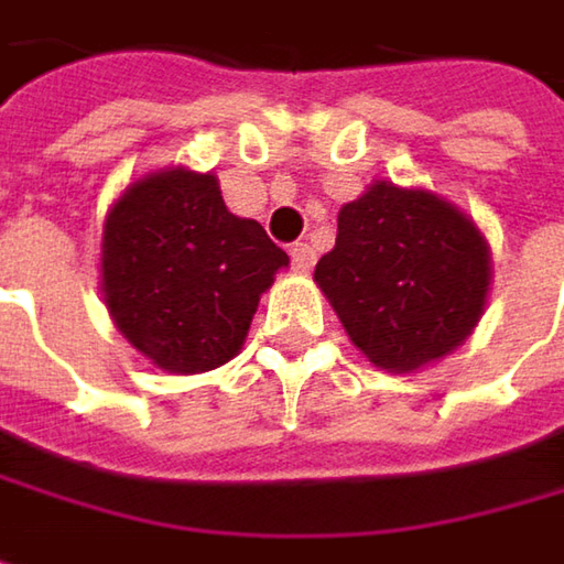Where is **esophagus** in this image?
Masks as SVG:
<instances>
[{"label": "esophagus", "instance_id": "34e87169", "mask_svg": "<svg viewBox=\"0 0 564 564\" xmlns=\"http://www.w3.org/2000/svg\"><path fill=\"white\" fill-rule=\"evenodd\" d=\"M290 258H293V271H300V274H310L313 264H316V251L310 245H303V241H296L290 248Z\"/></svg>", "mask_w": 564, "mask_h": 564}]
</instances>
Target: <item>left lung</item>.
I'll use <instances>...</instances> for the list:
<instances>
[{"mask_svg":"<svg viewBox=\"0 0 564 564\" xmlns=\"http://www.w3.org/2000/svg\"><path fill=\"white\" fill-rule=\"evenodd\" d=\"M316 281L371 365L416 371L478 326L490 258L481 231L452 203L381 180L341 206Z\"/></svg>","mask_w":564,"mask_h":564,"instance_id":"8db88e82","label":"left lung"}]
</instances>
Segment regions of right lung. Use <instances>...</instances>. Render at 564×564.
I'll return each instance as SVG.
<instances>
[{"mask_svg": "<svg viewBox=\"0 0 564 564\" xmlns=\"http://www.w3.org/2000/svg\"><path fill=\"white\" fill-rule=\"evenodd\" d=\"M290 264L261 223L231 216L213 174L138 180L102 231V290L116 326L171 375L238 355L261 293Z\"/></svg>", "mask_w": 564, "mask_h": 564, "instance_id": "1", "label": "right lung"}]
</instances>
